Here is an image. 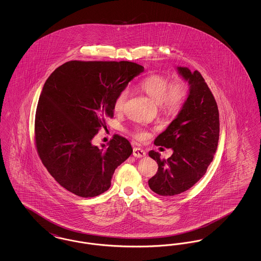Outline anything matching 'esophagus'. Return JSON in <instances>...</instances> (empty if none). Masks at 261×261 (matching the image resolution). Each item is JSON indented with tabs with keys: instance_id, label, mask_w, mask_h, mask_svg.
I'll return each mask as SVG.
<instances>
[{
	"instance_id": "34e87169",
	"label": "esophagus",
	"mask_w": 261,
	"mask_h": 261,
	"mask_svg": "<svg viewBox=\"0 0 261 261\" xmlns=\"http://www.w3.org/2000/svg\"><path fill=\"white\" fill-rule=\"evenodd\" d=\"M133 155L136 156V158H145L146 156V151L143 149H140V148H134L133 149Z\"/></svg>"
}]
</instances>
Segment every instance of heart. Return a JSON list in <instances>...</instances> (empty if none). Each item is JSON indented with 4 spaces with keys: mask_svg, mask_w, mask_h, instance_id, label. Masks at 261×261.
<instances>
[{
    "mask_svg": "<svg viewBox=\"0 0 261 261\" xmlns=\"http://www.w3.org/2000/svg\"><path fill=\"white\" fill-rule=\"evenodd\" d=\"M138 87L155 103L160 105L164 112L170 114L177 113L183 108L188 96V89L184 83L174 82L170 84L166 77L160 74L145 77L140 81ZM128 95V90H123L117 95L113 102L114 112L123 111ZM131 134L138 140H145L148 137V133L139 126L131 130Z\"/></svg>",
    "mask_w": 261,
    "mask_h": 261,
    "instance_id": "b5f03b06",
    "label": "heart"
}]
</instances>
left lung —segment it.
I'll list each match as a JSON object with an SVG mask.
<instances>
[{"label": "left lung", "mask_w": 261, "mask_h": 261, "mask_svg": "<svg viewBox=\"0 0 261 261\" xmlns=\"http://www.w3.org/2000/svg\"><path fill=\"white\" fill-rule=\"evenodd\" d=\"M176 69L188 82V97L173 121L154 140L155 146L170 148L173 153L162 160L161 153L149 152L159 165L158 172L149 180V188L167 197L189 190L205 174L219 140L217 103L203 77L188 67Z\"/></svg>", "instance_id": "left-lung-1"}]
</instances>
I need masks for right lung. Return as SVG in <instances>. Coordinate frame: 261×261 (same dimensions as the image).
Wrapping results in <instances>:
<instances>
[{
  "label": "right lung",
  "instance_id": "obj_1",
  "mask_svg": "<svg viewBox=\"0 0 261 261\" xmlns=\"http://www.w3.org/2000/svg\"><path fill=\"white\" fill-rule=\"evenodd\" d=\"M143 71L135 62L71 61L46 80L35 116L38 153L55 180L76 196L108 191L114 170L133 152L123 137L100 148L92 140L113 117L117 95Z\"/></svg>",
  "mask_w": 261,
  "mask_h": 261
}]
</instances>
